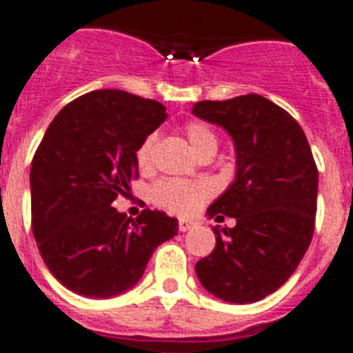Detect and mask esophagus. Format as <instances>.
Returning a JSON list of instances; mask_svg holds the SVG:
<instances>
[{"label":"esophagus","instance_id":"34e87169","mask_svg":"<svg viewBox=\"0 0 353 353\" xmlns=\"http://www.w3.org/2000/svg\"><path fill=\"white\" fill-rule=\"evenodd\" d=\"M194 226L192 221H186V219H179V232H188Z\"/></svg>","mask_w":353,"mask_h":353}]
</instances>
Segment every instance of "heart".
<instances>
[{"mask_svg":"<svg viewBox=\"0 0 353 353\" xmlns=\"http://www.w3.org/2000/svg\"><path fill=\"white\" fill-rule=\"evenodd\" d=\"M186 139L190 143L192 150L197 156L205 150L216 148L217 150V137L212 132L208 125L201 121H192L185 127ZM154 145H156V136H148L145 141L139 145L136 152V163L141 170H147L152 165V156H154ZM152 199L157 205L165 206L168 210L176 212L179 216H190L205 203V199L210 196V188L203 183H188V181H176V179H167L159 181L152 186L150 190Z\"/></svg>","mask_w":353,"mask_h":353,"instance_id":"obj_1","label":"heart"}]
</instances>
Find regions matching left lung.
Here are the masks:
<instances>
[{
    "label": "left lung",
    "instance_id": "left-lung-1",
    "mask_svg": "<svg viewBox=\"0 0 353 353\" xmlns=\"http://www.w3.org/2000/svg\"><path fill=\"white\" fill-rule=\"evenodd\" d=\"M192 114L221 127L236 150L234 181L206 208L236 226L214 230L197 279L225 303H256L285 285L310 246L319 185L310 145L288 112L257 94L199 101Z\"/></svg>",
    "mask_w": 353,
    "mask_h": 353
}]
</instances>
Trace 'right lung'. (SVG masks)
<instances>
[{"label":"right lung","mask_w":353,"mask_h":353,"mask_svg":"<svg viewBox=\"0 0 353 353\" xmlns=\"http://www.w3.org/2000/svg\"><path fill=\"white\" fill-rule=\"evenodd\" d=\"M168 117L159 101L101 88L63 107L30 167L32 232L54 277L74 294L108 299L143 277L177 219L150 208L136 221L112 206L139 176L136 152Z\"/></svg>","instance_id":"obj_1"}]
</instances>
